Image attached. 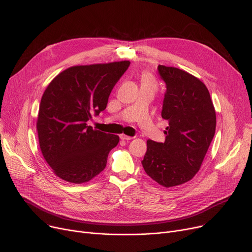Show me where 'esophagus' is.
<instances>
[{"label": "esophagus", "mask_w": 252, "mask_h": 252, "mask_svg": "<svg viewBox=\"0 0 252 252\" xmlns=\"http://www.w3.org/2000/svg\"><path fill=\"white\" fill-rule=\"evenodd\" d=\"M120 139L122 140H126V141H129V140H132V139H134V137H129V136H126V135H120Z\"/></svg>", "instance_id": "esophagus-1"}]
</instances>
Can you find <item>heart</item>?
Wrapping results in <instances>:
<instances>
[{
  "label": "heart",
  "instance_id": "obj_1",
  "mask_svg": "<svg viewBox=\"0 0 252 252\" xmlns=\"http://www.w3.org/2000/svg\"><path fill=\"white\" fill-rule=\"evenodd\" d=\"M141 84L144 86L153 87V89H156V86H157V82H156L155 78H153L149 73H144L143 75H142Z\"/></svg>",
  "mask_w": 252,
  "mask_h": 252
}]
</instances>
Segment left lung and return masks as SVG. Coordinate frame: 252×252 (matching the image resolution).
I'll return each mask as SVG.
<instances>
[{"label": "left lung", "instance_id": "1", "mask_svg": "<svg viewBox=\"0 0 252 252\" xmlns=\"http://www.w3.org/2000/svg\"><path fill=\"white\" fill-rule=\"evenodd\" d=\"M167 91L161 117L168 120L163 143L147 141L142 160L146 174L165 188L191 180L201 168L215 134L216 114L209 91L193 75L159 64Z\"/></svg>", "mask_w": 252, "mask_h": 252}]
</instances>
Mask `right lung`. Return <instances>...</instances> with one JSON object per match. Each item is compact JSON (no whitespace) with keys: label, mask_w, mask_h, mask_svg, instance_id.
Masks as SVG:
<instances>
[{"label":"right lung","mask_w":252,"mask_h":252,"mask_svg":"<svg viewBox=\"0 0 252 252\" xmlns=\"http://www.w3.org/2000/svg\"><path fill=\"white\" fill-rule=\"evenodd\" d=\"M129 63L74 65L46 87L37 119L39 144L53 173L63 180L89 182L105 169L119 137L94 129L87 122L105 110L111 91Z\"/></svg>","instance_id":"1"}]
</instances>
